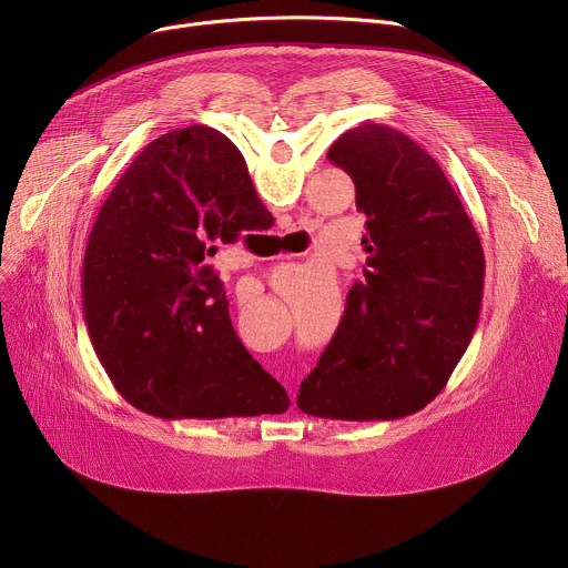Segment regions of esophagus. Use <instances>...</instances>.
<instances>
[{"instance_id": "1", "label": "esophagus", "mask_w": 568, "mask_h": 568, "mask_svg": "<svg viewBox=\"0 0 568 568\" xmlns=\"http://www.w3.org/2000/svg\"><path fill=\"white\" fill-rule=\"evenodd\" d=\"M290 400L294 403V389H290Z\"/></svg>"}]
</instances>
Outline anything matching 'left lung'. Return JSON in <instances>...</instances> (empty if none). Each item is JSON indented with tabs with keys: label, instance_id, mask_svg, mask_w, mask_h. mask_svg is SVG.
I'll return each mask as SVG.
<instances>
[{
	"label": "left lung",
	"instance_id": "1",
	"mask_svg": "<svg viewBox=\"0 0 568 568\" xmlns=\"http://www.w3.org/2000/svg\"><path fill=\"white\" fill-rule=\"evenodd\" d=\"M326 159L352 176L368 260L296 405L320 419H403L435 400L474 336L484 248L449 179L405 133L362 124Z\"/></svg>",
	"mask_w": 568,
	"mask_h": 568
}]
</instances>
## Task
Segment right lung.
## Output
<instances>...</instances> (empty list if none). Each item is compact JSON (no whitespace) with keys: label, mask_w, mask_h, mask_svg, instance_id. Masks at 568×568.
<instances>
[{"label":"right lung","mask_w":568,"mask_h":568,"mask_svg":"<svg viewBox=\"0 0 568 568\" xmlns=\"http://www.w3.org/2000/svg\"><path fill=\"white\" fill-rule=\"evenodd\" d=\"M266 206L242 152L216 129H174L119 176L89 234L82 315L114 389L161 419L283 414L290 398L239 341L219 244Z\"/></svg>","instance_id":"right-lung-1"}]
</instances>
